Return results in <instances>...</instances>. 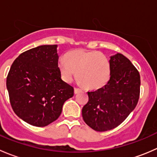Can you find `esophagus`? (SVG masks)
Returning a JSON list of instances; mask_svg holds the SVG:
<instances>
[{
	"mask_svg": "<svg viewBox=\"0 0 157 157\" xmlns=\"http://www.w3.org/2000/svg\"><path fill=\"white\" fill-rule=\"evenodd\" d=\"M81 91H82V90H80V89H79V88L74 89V93H75V94H77V93H80Z\"/></svg>",
	"mask_w": 157,
	"mask_h": 157,
	"instance_id": "34e87169",
	"label": "esophagus"
}]
</instances>
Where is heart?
<instances>
[{
  "label": "heart",
  "mask_w": 157,
  "mask_h": 157,
  "mask_svg": "<svg viewBox=\"0 0 157 157\" xmlns=\"http://www.w3.org/2000/svg\"><path fill=\"white\" fill-rule=\"evenodd\" d=\"M58 68L64 80L70 82L77 73L78 81L84 87L96 90L105 86L111 75L109 58L97 51L76 50L60 58Z\"/></svg>",
  "instance_id": "heart-1"
}]
</instances>
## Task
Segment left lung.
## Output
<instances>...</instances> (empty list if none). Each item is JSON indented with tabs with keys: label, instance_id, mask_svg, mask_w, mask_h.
<instances>
[{
	"label": "left lung",
	"instance_id": "8db88e82",
	"mask_svg": "<svg viewBox=\"0 0 157 157\" xmlns=\"http://www.w3.org/2000/svg\"><path fill=\"white\" fill-rule=\"evenodd\" d=\"M109 82L96 91L87 92L89 101L82 109L83 121L96 131L118 127L135 109L140 96L138 71L122 54L110 57Z\"/></svg>",
	"mask_w": 157,
	"mask_h": 157
}]
</instances>
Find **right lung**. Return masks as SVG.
<instances>
[{"label": "right lung", "mask_w": 157, "mask_h": 157, "mask_svg": "<svg viewBox=\"0 0 157 157\" xmlns=\"http://www.w3.org/2000/svg\"><path fill=\"white\" fill-rule=\"evenodd\" d=\"M57 45H40L20 54L11 65L7 88L13 110L31 125L45 127L60 116L74 88L61 80Z\"/></svg>", "instance_id": "1"}]
</instances>
